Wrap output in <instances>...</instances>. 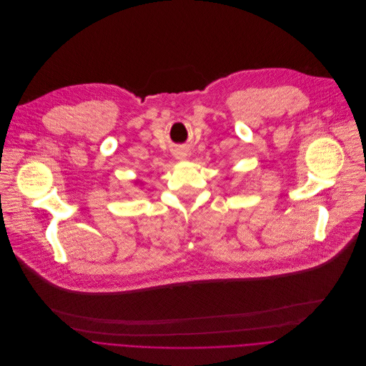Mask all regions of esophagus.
Returning a JSON list of instances; mask_svg holds the SVG:
<instances>
[{"label": "esophagus", "mask_w": 366, "mask_h": 366, "mask_svg": "<svg viewBox=\"0 0 366 366\" xmlns=\"http://www.w3.org/2000/svg\"><path fill=\"white\" fill-rule=\"evenodd\" d=\"M174 157H176L177 160H184V159H186V152H183V150H177V152L174 153Z\"/></svg>", "instance_id": "esophagus-1"}]
</instances>
